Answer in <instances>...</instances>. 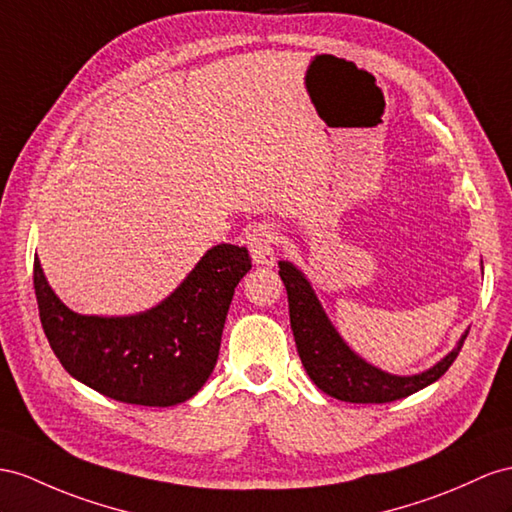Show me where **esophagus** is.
Returning <instances> with one entry per match:
<instances>
[{"label": "esophagus", "instance_id": "esophagus-1", "mask_svg": "<svg viewBox=\"0 0 512 512\" xmlns=\"http://www.w3.org/2000/svg\"><path fill=\"white\" fill-rule=\"evenodd\" d=\"M274 242H277V229H274V225H270V222H261V225L248 231L246 244H248V251H251L255 266L272 268L277 264Z\"/></svg>", "mask_w": 512, "mask_h": 512}]
</instances>
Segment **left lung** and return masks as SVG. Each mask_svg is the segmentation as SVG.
Here are the masks:
<instances>
[{"label": "left lung", "instance_id": "1", "mask_svg": "<svg viewBox=\"0 0 512 512\" xmlns=\"http://www.w3.org/2000/svg\"><path fill=\"white\" fill-rule=\"evenodd\" d=\"M279 274L287 290V303H290V324L298 357L318 389L337 400L383 404L411 396V393L439 381L448 372L469 333L465 331L456 348L430 370L413 376H393L374 368L355 350H350L331 320L326 318L320 300L303 272L290 261H279Z\"/></svg>", "mask_w": 512, "mask_h": 512}]
</instances>
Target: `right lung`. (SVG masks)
Wrapping results in <instances>:
<instances>
[{
  "mask_svg": "<svg viewBox=\"0 0 512 512\" xmlns=\"http://www.w3.org/2000/svg\"><path fill=\"white\" fill-rule=\"evenodd\" d=\"M248 270L244 246L218 244L157 307L103 318L64 305L34 257V292L49 346L73 378L119 402L173 406L214 372L231 298Z\"/></svg>",
  "mask_w": 512,
  "mask_h": 512,
  "instance_id": "1",
  "label": "right lung"
}]
</instances>
